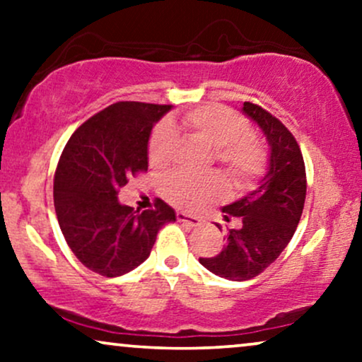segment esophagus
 Wrapping results in <instances>:
<instances>
[{
  "mask_svg": "<svg viewBox=\"0 0 362 362\" xmlns=\"http://www.w3.org/2000/svg\"><path fill=\"white\" fill-rule=\"evenodd\" d=\"M177 219L180 223L189 224V226H192V228H197V226H201V224H202L201 218H197V216H190L187 213H182V211H178V213H177Z\"/></svg>",
  "mask_w": 362,
  "mask_h": 362,
  "instance_id": "34e87169",
  "label": "esophagus"
}]
</instances>
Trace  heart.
<instances>
[{"label": "heart", "mask_w": 362, "mask_h": 362, "mask_svg": "<svg viewBox=\"0 0 362 362\" xmlns=\"http://www.w3.org/2000/svg\"><path fill=\"white\" fill-rule=\"evenodd\" d=\"M182 129L214 148V158L236 184L243 185L259 177L265 167V151L260 141L248 132L242 115L223 105H204L189 110L180 119ZM175 132L163 124L151 134L149 163L165 167L172 156ZM224 194V182L218 175L190 177L175 173L163 182V195L184 209H201Z\"/></svg>", "instance_id": "b5f03b06"}]
</instances>
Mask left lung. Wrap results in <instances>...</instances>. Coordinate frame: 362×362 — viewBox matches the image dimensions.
<instances>
[{"label": "left lung", "instance_id": "obj_1", "mask_svg": "<svg viewBox=\"0 0 362 362\" xmlns=\"http://www.w3.org/2000/svg\"><path fill=\"white\" fill-rule=\"evenodd\" d=\"M242 112L267 141V173L255 190L223 207L224 219L240 218L242 226L228 231V243L218 255L199 259L207 271L230 281L252 279L281 255L296 231L306 197L305 161L288 127L255 103L245 102Z\"/></svg>", "mask_w": 362, "mask_h": 362}]
</instances>
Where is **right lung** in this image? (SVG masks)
<instances>
[{
    "label": "right lung",
    "instance_id": "obj_1",
    "mask_svg": "<svg viewBox=\"0 0 362 362\" xmlns=\"http://www.w3.org/2000/svg\"><path fill=\"white\" fill-rule=\"evenodd\" d=\"M172 105L117 102L74 131L54 177L57 221L76 259L103 277L134 271L151 253L156 235L175 221V211L156 199L139 213L120 204L127 178L148 170L155 124Z\"/></svg>",
    "mask_w": 362,
    "mask_h": 362
}]
</instances>
